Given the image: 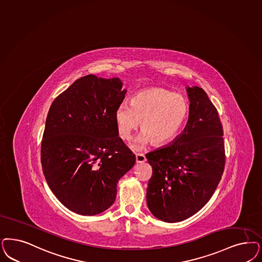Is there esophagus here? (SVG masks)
I'll return each instance as SVG.
<instances>
[{"instance_id":"esophagus-1","label":"esophagus","mask_w":262,"mask_h":262,"mask_svg":"<svg viewBox=\"0 0 262 262\" xmlns=\"http://www.w3.org/2000/svg\"><path fill=\"white\" fill-rule=\"evenodd\" d=\"M136 163H143L146 162V158L143 154H136Z\"/></svg>"}]
</instances>
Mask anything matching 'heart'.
Instances as JSON below:
<instances>
[{"instance_id":"1","label":"heart","mask_w":262,"mask_h":262,"mask_svg":"<svg viewBox=\"0 0 262 262\" xmlns=\"http://www.w3.org/2000/svg\"><path fill=\"white\" fill-rule=\"evenodd\" d=\"M190 104L180 94L154 87L136 95L130 101L123 102L115 111V122L121 138L128 139L140 125L143 130L136 137L133 147L142 148L152 141L160 146L171 141L180 132L189 116Z\"/></svg>"}]
</instances>
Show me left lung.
Masks as SVG:
<instances>
[{"label": "left lung", "mask_w": 262, "mask_h": 262, "mask_svg": "<svg viewBox=\"0 0 262 262\" xmlns=\"http://www.w3.org/2000/svg\"><path fill=\"white\" fill-rule=\"evenodd\" d=\"M188 123L170 144L146 154L153 175L146 199L151 213L178 223L198 213L221 181L226 155L223 126L216 107L198 86L187 87Z\"/></svg>", "instance_id": "left-lung-1"}]
</instances>
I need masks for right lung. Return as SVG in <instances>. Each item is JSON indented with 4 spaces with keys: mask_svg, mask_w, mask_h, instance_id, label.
<instances>
[{
    "mask_svg": "<svg viewBox=\"0 0 262 262\" xmlns=\"http://www.w3.org/2000/svg\"><path fill=\"white\" fill-rule=\"evenodd\" d=\"M120 78L83 76L59 95L46 118L41 165L63 206L83 216L107 210L118 181L136 163L119 137L115 111L125 99Z\"/></svg>",
    "mask_w": 262,
    "mask_h": 262,
    "instance_id": "right-lung-1",
    "label": "right lung"
}]
</instances>
